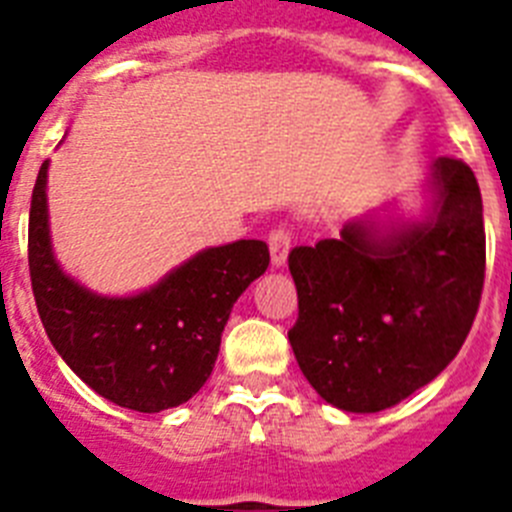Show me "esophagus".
Instances as JSON below:
<instances>
[{
  "label": "esophagus",
  "instance_id": "34e87169",
  "mask_svg": "<svg viewBox=\"0 0 512 512\" xmlns=\"http://www.w3.org/2000/svg\"><path fill=\"white\" fill-rule=\"evenodd\" d=\"M292 248V233L284 225H277V228L269 233V251H271V264L284 266L287 264V253Z\"/></svg>",
  "mask_w": 512,
  "mask_h": 512
}]
</instances>
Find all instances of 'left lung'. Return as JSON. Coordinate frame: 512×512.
Returning <instances> with one entry per match:
<instances>
[{
	"label": "left lung",
	"mask_w": 512,
	"mask_h": 512,
	"mask_svg": "<svg viewBox=\"0 0 512 512\" xmlns=\"http://www.w3.org/2000/svg\"><path fill=\"white\" fill-rule=\"evenodd\" d=\"M425 223H348L341 238L289 251L297 323L289 343L320 397L379 413L436 379L472 330L485 287V220L474 171L433 164Z\"/></svg>",
	"instance_id": "8db88e82"
}]
</instances>
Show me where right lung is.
<instances>
[{"label": "right lung", "instance_id": "1", "mask_svg": "<svg viewBox=\"0 0 512 512\" xmlns=\"http://www.w3.org/2000/svg\"><path fill=\"white\" fill-rule=\"evenodd\" d=\"M48 161L30 202L35 305L61 359L104 400L138 413L187 402L212 374L233 302L269 266L264 241L207 248L135 297H99L58 269L45 205Z\"/></svg>", "mask_w": 512, "mask_h": 512}]
</instances>
